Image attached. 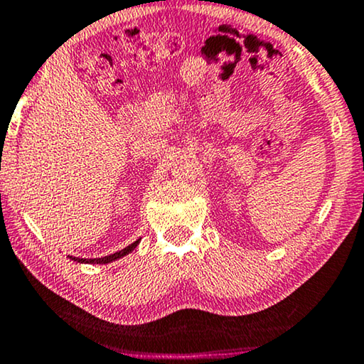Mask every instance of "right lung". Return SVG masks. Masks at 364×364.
<instances>
[{
  "instance_id": "right-lung-1",
  "label": "right lung",
  "mask_w": 364,
  "mask_h": 364,
  "mask_svg": "<svg viewBox=\"0 0 364 364\" xmlns=\"http://www.w3.org/2000/svg\"><path fill=\"white\" fill-rule=\"evenodd\" d=\"M139 242H141V238L139 240H136L134 243H131V245L122 248V250H119L116 253H112V255H107V257H101V258H77V257H69L71 260L74 262H79V263H99V265H102V263H111L114 260H117V258H121L124 255H127V253H131L134 248H136L139 245Z\"/></svg>"
}]
</instances>
